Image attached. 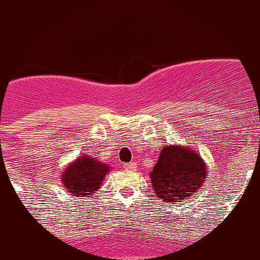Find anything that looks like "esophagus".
<instances>
[{
	"instance_id": "esophagus-1",
	"label": "esophagus",
	"mask_w": 260,
	"mask_h": 260,
	"mask_svg": "<svg viewBox=\"0 0 260 260\" xmlns=\"http://www.w3.org/2000/svg\"><path fill=\"white\" fill-rule=\"evenodd\" d=\"M124 170H128V171H134V170L137 169V164L132 161V162H128V164H124L123 165Z\"/></svg>"
}]
</instances>
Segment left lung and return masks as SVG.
Instances as JSON below:
<instances>
[{
  "instance_id": "8db88e82",
  "label": "left lung",
  "mask_w": 260,
  "mask_h": 260,
  "mask_svg": "<svg viewBox=\"0 0 260 260\" xmlns=\"http://www.w3.org/2000/svg\"><path fill=\"white\" fill-rule=\"evenodd\" d=\"M207 165L194 149L168 145L150 172L154 193L164 203L183 202L204 184Z\"/></svg>"
}]
</instances>
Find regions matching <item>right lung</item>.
Masks as SVG:
<instances>
[{"label":"right lung","mask_w":260,"mask_h":260,"mask_svg":"<svg viewBox=\"0 0 260 260\" xmlns=\"http://www.w3.org/2000/svg\"><path fill=\"white\" fill-rule=\"evenodd\" d=\"M110 170L95 157L82 155L64 169L62 184L74 197H89L98 192Z\"/></svg>","instance_id":"right-lung-1"}]
</instances>
